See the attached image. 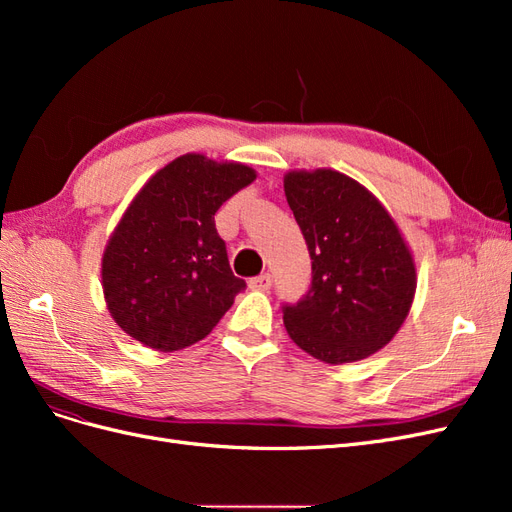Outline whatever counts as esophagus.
<instances>
[{"mask_svg": "<svg viewBox=\"0 0 512 512\" xmlns=\"http://www.w3.org/2000/svg\"><path fill=\"white\" fill-rule=\"evenodd\" d=\"M271 286H273V275L271 273H262V275H256L250 280L252 290H269Z\"/></svg>", "mask_w": 512, "mask_h": 512, "instance_id": "1", "label": "esophagus"}]
</instances>
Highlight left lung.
I'll return each mask as SVG.
<instances>
[{
	"label": "left lung",
	"instance_id": "8db88e82",
	"mask_svg": "<svg viewBox=\"0 0 512 512\" xmlns=\"http://www.w3.org/2000/svg\"><path fill=\"white\" fill-rule=\"evenodd\" d=\"M284 192L312 258L307 292L282 305L286 331L324 363L361 361L389 344L410 312L408 245L376 196L337 170L288 173Z\"/></svg>",
	"mask_w": 512,
	"mask_h": 512
}]
</instances>
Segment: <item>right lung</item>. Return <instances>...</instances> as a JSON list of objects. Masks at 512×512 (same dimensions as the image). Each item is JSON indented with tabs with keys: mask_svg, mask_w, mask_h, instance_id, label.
I'll list each match as a JSON object with an SVG mask.
<instances>
[{
	"mask_svg": "<svg viewBox=\"0 0 512 512\" xmlns=\"http://www.w3.org/2000/svg\"><path fill=\"white\" fill-rule=\"evenodd\" d=\"M254 179L250 166L188 153L136 194L102 258L108 312L136 342L162 352L192 346L245 290L213 215Z\"/></svg>",
	"mask_w": 512,
	"mask_h": 512,
	"instance_id": "obj_1",
	"label": "right lung"
}]
</instances>
